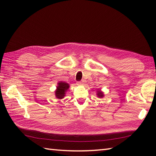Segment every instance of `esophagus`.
I'll return each mask as SVG.
<instances>
[{
	"instance_id": "1",
	"label": "esophagus",
	"mask_w": 156,
	"mask_h": 156,
	"mask_svg": "<svg viewBox=\"0 0 156 156\" xmlns=\"http://www.w3.org/2000/svg\"><path fill=\"white\" fill-rule=\"evenodd\" d=\"M77 84H78V85H80V86L84 85V84H85V80H82V81H80V82H78Z\"/></svg>"
}]
</instances>
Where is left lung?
<instances>
[{
  "instance_id": "8db88e82",
  "label": "left lung",
  "mask_w": 156,
  "mask_h": 156,
  "mask_svg": "<svg viewBox=\"0 0 156 156\" xmlns=\"http://www.w3.org/2000/svg\"><path fill=\"white\" fill-rule=\"evenodd\" d=\"M97 95L98 98H103L104 97V92L101 91L100 89H98V90L97 91Z\"/></svg>"
}]
</instances>
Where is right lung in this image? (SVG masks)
<instances>
[{"instance_id": "1", "label": "right lung", "mask_w": 156, "mask_h": 156, "mask_svg": "<svg viewBox=\"0 0 156 156\" xmlns=\"http://www.w3.org/2000/svg\"><path fill=\"white\" fill-rule=\"evenodd\" d=\"M69 88L68 83L65 82H59L58 86L56 87V90H55V95L56 98L62 99L64 98L66 94V92Z\"/></svg>"}]
</instances>
